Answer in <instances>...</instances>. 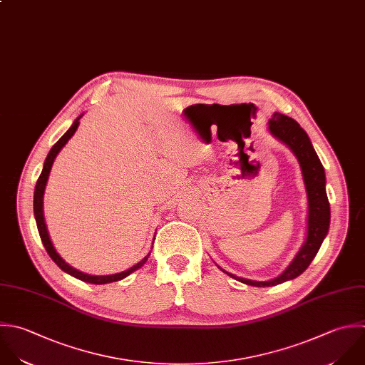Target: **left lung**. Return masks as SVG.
<instances>
[{
	"label": "left lung",
	"mask_w": 365,
	"mask_h": 365,
	"mask_svg": "<svg viewBox=\"0 0 365 365\" xmlns=\"http://www.w3.org/2000/svg\"><path fill=\"white\" fill-rule=\"evenodd\" d=\"M269 130L274 138L286 143L293 150V153L296 155L300 163L304 186L307 192V203H309L307 236H306V242L303 243L302 249L299 250L293 262L287 266V269L279 277L273 280L256 282V280L237 277L232 273L225 272L222 267L217 266L230 277L255 287H272V286H277L280 283L299 277L316 257L330 227V203L326 193V173L310 142L309 135L293 118H289L279 112H274L272 119L269 120Z\"/></svg>",
	"instance_id": "obj_1"
}]
</instances>
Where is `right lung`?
<instances>
[{"label": "right lung", "mask_w": 365, "mask_h": 365, "mask_svg": "<svg viewBox=\"0 0 365 365\" xmlns=\"http://www.w3.org/2000/svg\"><path fill=\"white\" fill-rule=\"evenodd\" d=\"M82 116V115H81ZM81 116H78L72 126L62 135V138L51 148L45 162H43V168H42V172L36 180V185H35V190H34V216H35V222H36V227H38V232H39V237L42 240V245L46 250V253L49 255V257L55 262V264L65 273L71 274L72 277L75 279H79L82 282H86V283H92V284H106V283H112V282H118V280H122L125 279L126 276H129L130 273H133L135 270L140 269L148 257L145 256V259H142L138 264H135L133 267L122 272V273H116V274H108V276H91V274H86V273H82L76 269H73L72 266H69L55 250L51 239H49V235H48V229H46V225H45V220H43V192H45V186H46V182H48V176H49V172H51V168H52V163L56 158V155L59 153V150L65 146V143L72 138V135L75 133V130L78 129V125H79V119Z\"/></svg>", "instance_id": "right-lung-1"}]
</instances>
